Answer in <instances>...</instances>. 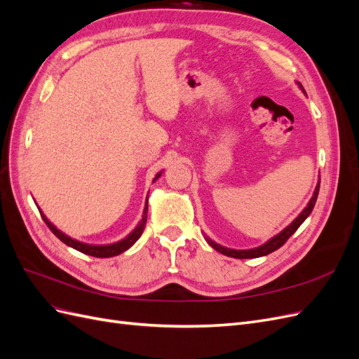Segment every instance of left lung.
Here are the masks:
<instances>
[{
	"mask_svg": "<svg viewBox=\"0 0 359 359\" xmlns=\"http://www.w3.org/2000/svg\"><path fill=\"white\" fill-rule=\"evenodd\" d=\"M299 86H301V83H299ZM301 88H302V86H301ZM319 187H320V182L316 186V190H314L313 198L310 199L309 205L306 206V208H304V211L297 217V219L293 220L285 231H281L278 235H276L274 238H271V240L268 243H265L264 245L256 247V248H250V250H233V248H226L220 244L214 243L212 240H210L208 236H206V241H208V244L212 248H215L219 253H222L224 256H229V257H235V259H253V257H260V256H266L269 253H273V252H276L277 248L283 245L293 233L297 232V229L304 223V220H306L307 217L311 214V211L314 208V203H316V199H318Z\"/></svg>",
	"mask_w": 359,
	"mask_h": 359,
	"instance_id": "8db88e82",
	"label": "left lung"
}]
</instances>
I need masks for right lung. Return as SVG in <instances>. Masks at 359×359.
I'll return each instance as SVG.
<instances>
[{
	"label": "right lung",
	"mask_w": 359,
	"mask_h": 359,
	"mask_svg": "<svg viewBox=\"0 0 359 359\" xmlns=\"http://www.w3.org/2000/svg\"><path fill=\"white\" fill-rule=\"evenodd\" d=\"M161 175V173H157L154 181ZM147 212H148V198H147V205H145V210H144V215H142V220L139 222V224L135 227V231L130 233L128 236H126L124 240L118 241V243H114V244H109V245H93V244H83L81 241H76L73 240V238L67 236L66 233H62L61 231H58L55 226H53L45 215H43L41 212V219L43 222H45L48 224L49 229L53 232V235H55L57 238H60V240L67 244L69 247L78 250V252L83 253V255H88V256H94V257H112V256H118L121 255L123 252H126V250H128L130 247H132L139 238L140 235H142L144 229H145V223H147Z\"/></svg>",
	"instance_id": "obj_1"
}]
</instances>
